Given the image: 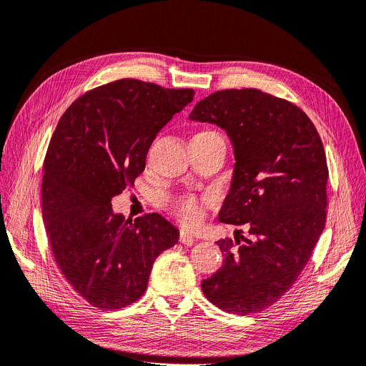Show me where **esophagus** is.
Here are the masks:
<instances>
[{"instance_id": "obj_1", "label": "esophagus", "mask_w": 366, "mask_h": 366, "mask_svg": "<svg viewBox=\"0 0 366 366\" xmlns=\"http://www.w3.org/2000/svg\"><path fill=\"white\" fill-rule=\"evenodd\" d=\"M179 240H180V243H182V244H184V246H192V244L195 243V237L192 236L191 232H187V231H184V229H182V231H180V237H179Z\"/></svg>"}]
</instances>
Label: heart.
Segmentation results:
<instances>
[{
  "label": "heart",
  "instance_id": "obj_1",
  "mask_svg": "<svg viewBox=\"0 0 366 366\" xmlns=\"http://www.w3.org/2000/svg\"><path fill=\"white\" fill-rule=\"evenodd\" d=\"M204 202H206V199H198L192 195H186L172 199L169 202V209L183 224L197 225L201 222L204 216Z\"/></svg>",
  "mask_w": 366,
  "mask_h": 366
}]
</instances>
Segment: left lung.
Masks as SVG:
<instances>
[{"mask_svg": "<svg viewBox=\"0 0 366 366\" xmlns=\"http://www.w3.org/2000/svg\"><path fill=\"white\" fill-rule=\"evenodd\" d=\"M189 119L227 130L236 167L219 221L246 224L252 236L216 242L224 266L201 282L202 293L229 314H257L293 287L323 232V142L299 107L257 89L216 92Z\"/></svg>", "mask_w": 366, "mask_h": 366, "instance_id": "obj_1", "label": "left lung"}]
</instances>
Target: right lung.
I'll return each mask as SVG.
<instances>
[{
  "mask_svg": "<svg viewBox=\"0 0 366 366\" xmlns=\"http://www.w3.org/2000/svg\"><path fill=\"white\" fill-rule=\"evenodd\" d=\"M192 89L119 79L66 109L43 162L41 213L54 259L90 305L120 310L147 290L154 259L179 242L157 213L124 219L111 199L134 184L149 149Z\"/></svg>",
  "mask_w": 366,
  "mask_h": 366,
  "instance_id": "1",
  "label": "right lung"
}]
</instances>
